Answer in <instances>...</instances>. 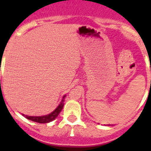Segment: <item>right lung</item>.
Listing matches in <instances>:
<instances>
[{
	"mask_svg": "<svg viewBox=\"0 0 151 151\" xmlns=\"http://www.w3.org/2000/svg\"><path fill=\"white\" fill-rule=\"evenodd\" d=\"M65 97H66V95H64L63 96V99H62L61 102L59 104V106L52 113H50L49 114L44 115V116H28V115L25 114L22 115L28 120L33 121L34 122H37V123H41V124L48 123V122H52V121H54L58 117L59 113L61 112L62 110H63L64 106V99H65Z\"/></svg>",
	"mask_w": 151,
	"mask_h": 151,
	"instance_id": "right-lung-1",
	"label": "right lung"
}]
</instances>
